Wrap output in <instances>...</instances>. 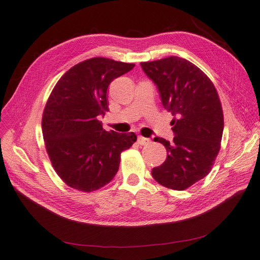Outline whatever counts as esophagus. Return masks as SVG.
I'll return each mask as SVG.
<instances>
[{
    "mask_svg": "<svg viewBox=\"0 0 260 260\" xmlns=\"http://www.w3.org/2000/svg\"><path fill=\"white\" fill-rule=\"evenodd\" d=\"M149 142H151V140L147 139V138L141 137V136L138 137V143H139L140 145H145V144H148Z\"/></svg>",
    "mask_w": 260,
    "mask_h": 260,
    "instance_id": "esophagus-1",
    "label": "esophagus"
}]
</instances>
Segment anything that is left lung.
Masks as SVG:
<instances>
[{
  "instance_id": "obj_1",
  "label": "left lung",
  "mask_w": 260,
  "mask_h": 260,
  "mask_svg": "<svg viewBox=\"0 0 260 260\" xmlns=\"http://www.w3.org/2000/svg\"><path fill=\"white\" fill-rule=\"evenodd\" d=\"M141 67L174 116V141L154 139L166 147L167 158L152 176L168 188L185 190L209 174L219 153L223 113L217 90L199 67L178 56L141 62Z\"/></svg>"
}]
</instances>
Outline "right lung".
Masks as SVG:
<instances>
[{
	"instance_id": "add662e5",
	"label": "right lung",
	"mask_w": 260,
	"mask_h": 260,
	"mask_svg": "<svg viewBox=\"0 0 260 260\" xmlns=\"http://www.w3.org/2000/svg\"><path fill=\"white\" fill-rule=\"evenodd\" d=\"M135 64L94 57L64 74L46 102L42 133L56 174L73 188L92 192L114 179L120 154L137 141L133 132L103 129L99 116L108 112L107 89Z\"/></svg>"
}]
</instances>
